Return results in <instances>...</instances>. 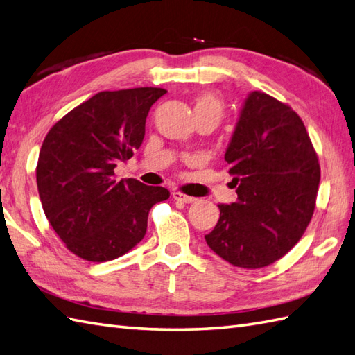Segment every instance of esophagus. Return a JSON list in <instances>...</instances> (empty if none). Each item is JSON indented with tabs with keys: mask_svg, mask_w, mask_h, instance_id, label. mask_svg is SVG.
Returning <instances> with one entry per match:
<instances>
[{
	"mask_svg": "<svg viewBox=\"0 0 355 355\" xmlns=\"http://www.w3.org/2000/svg\"><path fill=\"white\" fill-rule=\"evenodd\" d=\"M173 199L178 200V202H184V203H193V202L198 200L196 198H191V196H187V194L180 193V191L173 193Z\"/></svg>",
	"mask_w": 355,
	"mask_h": 355,
	"instance_id": "esophagus-1",
	"label": "esophagus"
}]
</instances>
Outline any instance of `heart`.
Returning <instances> with one entry per match:
<instances>
[{
    "label": "heart",
    "mask_w": 355,
    "mask_h": 355,
    "mask_svg": "<svg viewBox=\"0 0 355 355\" xmlns=\"http://www.w3.org/2000/svg\"><path fill=\"white\" fill-rule=\"evenodd\" d=\"M194 115L198 114H211L216 118H222L223 115V103L214 92H202L193 101Z\"/></svg>",
    "instance_id": "heart-1"
}]
</instances>
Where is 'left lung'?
Segmentation results:
<instances>
[{
	"label": "left lung",
	"instance_id": "obj_1",
	"mask_svg": "<svg viewBox=\"0 0 355 355\" xmlns=\"http://www.w3.org/2000/svg\"><path fill=\"white\" fill-rule=\"evenodd\" d=\"M225 161L237 202L218 205L220 218L205 240L232 266H269L301 240L313 217L320 180L316 150L293 109L254 91Z\"/></svg>",
	"mask_w": 355,
	"mask_h": 355
}]
</instances>
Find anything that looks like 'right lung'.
I'll list each match as a JSON object with an SVG mask.
<instances>
[{
	"label": "right lung",
	"mask_w": 355,
	"mask_h": 355,
	"mask_svg": "<svg viewBox=\"0 0 355 355\" xmlns=\"http://www.w3.org/2000/svg\"><path fill=\"white\" fill-rule=\"evenodd\" d=\"M162 88L103 91L53 125L36 167L46 218L74 255L111 261L144 239L148 211L164 187L115 179V167L143 144L146 118Z\"/></svg>",
	"instance_id": "add662e5"
}]
</instances>
